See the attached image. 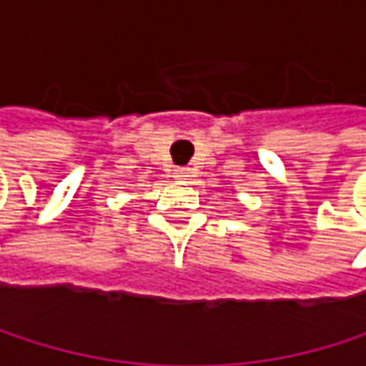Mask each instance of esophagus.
Wrapping results in <instances>:
<instances>
[{"label": "esophagus", "mask_w": 366, "mask_h": 366, "mask_svg": "<svg viewBox=\"0 0 366 366\" xmlns=\"http://www.w3.org/2000/svg\"><path fill=\"white\" fill-rule=\"evenodd\" d=\"M176 178H180V180H184V178H190V169H178V176Z\"/></svg>", "instance_id": "obj_1"}]
</instances>
